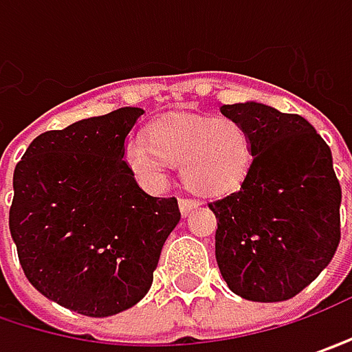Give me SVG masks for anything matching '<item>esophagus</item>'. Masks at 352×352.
Wrapping results in <instances>:
<instances>
[{"mask_svg":"<svg viewBox=\"0 0 352 352\" xmlns=\"http://www.w3.org/2000/svg\"><path fill=\"white\" fill-rule=\"evenodd\" d=\"M199 201L197 199H179V206H181V212H183V217H187L189 212H192L195 208H199Z\"/></svg>","mask_w":352,"mask_h":352,"instance_id":"34e87169","label":"esophagus"}]
</instances>
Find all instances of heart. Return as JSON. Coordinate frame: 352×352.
<instances>
[{"instance_id":"1","label":"heart","mask_w":352,"mask_h":352,"mask_svg":"<svg viewBox=\"0 0 352 352\" xmlns=\"http://www.w3.org/2000/svg\"><path fill=\"white\" fill-rule=\"evenodd\" d=\"M124 163L149 191L165 185L171 165H181L187 189L221 197L240 187L252 165L248 130L226 116H173L149 126L147 140L131 138Z\"/></svg>"}]
</instances>
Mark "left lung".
Returning <instances> with one entry per match:
<instances>
[{"mask_svg": "<svg viewBox=\"0 0 352 352\" xmlns=\"http://www.w3.org/2000/svg\"><path fill=\"white\" fill-rule=\"evenodd\" d=\"M252 142L240 189L208 203L224 282L250 301H285L323 272L341 240V185L325 140L298 114L266 104H224Z\"/></svg>", "mask_w": 352, "mask_h": 352, "instance_id": "8db88e82", "label": "left lung"}]
</instances>
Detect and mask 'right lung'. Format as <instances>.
<instances>
[{"instance_id":"obj_1","label":"right lung","mask_w":352,"mask_h":352,"mask_svg":"<svg viewBox=\"0 0 352 352\" xmlns=\"http://www.w3.org/2000/svg\"><path fill=\"white\" fill-rule=\"evenodd\" d=\"M142 108H120L37 135L13 173L9 230L27 280L88 317L146 296L161 248L181 221L175 197L140 189L126 138Z\"/></svg>"}]
</instances>
